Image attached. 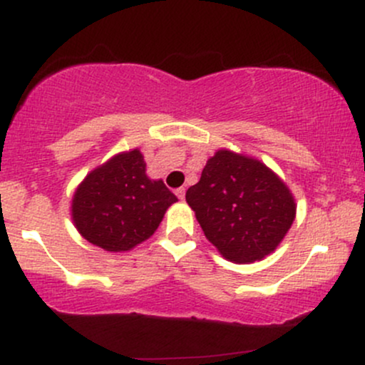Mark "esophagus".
Listing matches in <instances>:
<instances>
[{
  "label": "esophagus",
  "instance_id": "34e87169",
  "mask_svg": "<svg viewBox=\"0 0 365 365\" xmlns=\"http://www.w3.org/2000/svg\"><path fill=\"white\" fill-rule=\"evenodd\" d=\"M175 194H177V197H178L180 200H183V199H185V188H183V187L177 188V190H175Z\"/></svg>",
  "mask_w": 365,
  "mask_h": 365
}]
</instances>
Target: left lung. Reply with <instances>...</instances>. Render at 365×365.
<instances>
[{
    "label": "left lung",
    "mask_w": 365,
    "mask_h": 365,
    "mask_svg": "<svg viewBox=\"0 0 365 365\" xmlns=\"http://www.w3.org/2000/svg\"><path fill=\"white\" fill-rule=\"evenodd\" d=\"M188 206L207 240L233 262L261 261L295 220L288 187L261 161L217 150L187 190Z\"/></svg>",
    "instance_id": "left-lung-1"
}]
</instances>
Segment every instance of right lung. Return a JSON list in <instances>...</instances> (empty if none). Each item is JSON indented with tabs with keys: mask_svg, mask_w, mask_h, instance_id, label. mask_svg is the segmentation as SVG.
Listing matches in <instances>:
<instances>
[{
	"mask_svg": "<svg viewBox=\"0 0 365 365\" xmlns=\"http://www.w3.org/2000/svg\"><path fill=\"white\" fill-rule=\"evenodd\" d=\"M177 195L161 180H149L139 149L115 156L87 175L73 195L72 216L91 244L125 252L158 230Z\"/></svg>",
	"mask_w": 365,
	"mask_h": 365,
	"instance_id": "obj_1",
	"label": "right lung"
}]
</instances>
